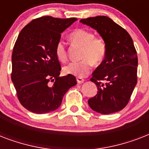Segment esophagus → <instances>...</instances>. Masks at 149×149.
<instances>
[{"label":"esophagus","instance_id":"34e87169","mask_svg":"<svg viewBox=\"0 0 149 149\" xmlns=\"http://www.w3.org/2000/svg\"><path fill=\"white\" fill-rule=\"evenodd\" d=\"M77 80L78 84H83L84 82V78H82V77H77Z\"/></svg>","mask_w":149,"mask_h":149}]
</instances>
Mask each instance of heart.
Masks as SVG:
<instances>
[{
  "label": "heart",
  "instance_id": "heart-1",
  "mask_svg": "<svg viewBox=\"0 0 149 149\" xmlns=\"http://www.w3.org/2000/svg\"><path fill=\"white\" fill-rule=\"evenodd\" d=\"M72 42L83 46L80 53L81 60L72 62L63 68L66 74L77 77H85L89 73L93 65H99L104 61L107 52L105 41L100 37H94L92 31L84 29H78L70 35ZM55 53L58 61L64 63L67 60V50L65 42L58 40L55 47Z\"/></svg>",
  "mask_w": 149,
  "mask_h": 149
}]
</instances>
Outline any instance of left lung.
I'll list each match as a JSON object with an SVG mask.
<instances>
[{"label": "left lung", "mask_w": 149, "mask_h": 149, "mask_svg": "<svg viewBox=\"0 0 149 149\" xmlns=\"http://www.w3.org/2000/svg\"><path fill=\"white\" fill-rule=\"evenodd\" d=\"M80 22L98 31L107 45L106 56L92 73L97 93L88 100L94 111L108 114L126 107L137 84L138 56L126 30L106 16L87 17Z\"/></svg>", "instance_id": "8db88e82"}]
</instances>
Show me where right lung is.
I'll return each instance as SVG.
<instances>
[{"label": "right lung", "instance_id": "add662e5", "mask_svg": "<svg viewBox=\"0 0 149 149\" xmlns=\"http://www.w3.org/2000/svg\"><path fill=\"white\" fill-rule=\"evenodd\" d=\"M77 20L43 16L29 22L18 35L11 56V80L18 100L28 111H55L68 90L77 84L71 74L59 77L61 65L55 53L61 33Z\"/></svg>", "mask_w": 149, "mask_h": 149}]
</instances>
